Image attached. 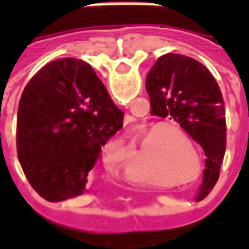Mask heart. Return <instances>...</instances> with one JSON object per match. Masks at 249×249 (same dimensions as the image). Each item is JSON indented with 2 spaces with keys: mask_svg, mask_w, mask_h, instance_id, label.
Returning <instances> with one entry per match:
<instances>
[{
  "mask_svg": "<svg viewBox=\"0 0 249 249\" xmlns=\"http://www.w3.org/2000/svg\"><path fill=\"white\" fill-rule=\"evenodd\" d=\"M151 128H142L140 136ZM187 142L189 149L197 157L195 144L185 130L169 124L159 125L149 130L141 140L140 148L144 156H152L155 169H161L171 178H185L193 169V159L183 141Z\"/></svg>",
  "mask_w": 249,
  "mask_h": 249,
  "instance_id": "b5f03b06",
  "label": "heart"
}]
</instances>
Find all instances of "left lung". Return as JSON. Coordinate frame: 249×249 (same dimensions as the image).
I'll return each instance as SVG.
<instances>
[{"label": "left lung", "mask_w": 249, "mask_h": 249, "mask_svg": "<svg viewBox=\"0 0 249 249\" xmlns=\"http://www.w3.org/2000/svg\"><path fill=\"white\" fill-rule=\"evenodd\" d=\"M151 113L171 117L205 152L200 195H208L219 180L227 144L223 94L211 71L195 58L168 53L146 76Z\"/></svg>", "instance_id": "left-lung-1"}]
</instances>
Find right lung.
Returning a JSON list of instances; mask_svg holds the SVG:
<instances>
[{
	"label": "right lung",
	"instance_id": "add662e5",
	"mask_svg": "<svg viewBox=\"0 0 249 249\" xmlns=\"http://www.w3.org/2000/svg\"><path fill=\"white\" fill-rule=\"evenodd\" d=\"M123 120L89 64L60 58L41 68L17 113V155L32 188L52 203L81 195Z\"/></svg>",
	"mask_w": 249,
	"mask_h": 249
}]
</instances>
